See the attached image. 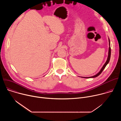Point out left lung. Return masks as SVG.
Here are the masks:
<instances>
[{"instance_id": "8db88e82", "label": "left lung", "mask_w": 121, "mask_h": 121, "mask_svg": "<svg viewBox=\"0 0 121 121\" xmlns=\"http://www.w3.org/2000/svg\"><path fill=\"white\" fill-rule=\"evenodd\" d=\"M109 52H108V58L107 59L106 62H105V63L104 64V65H103V66L102 67L101 69H100V70L99 71V72L97 73L96 75L92 76V77H81V78H96L97 77H98V76H99L101 72H102V71L103 70V69L105 68V67H106V66L109 63L110 60V58H111V46H110V39L109 38Z\"/></svg>"}]
</instances>
